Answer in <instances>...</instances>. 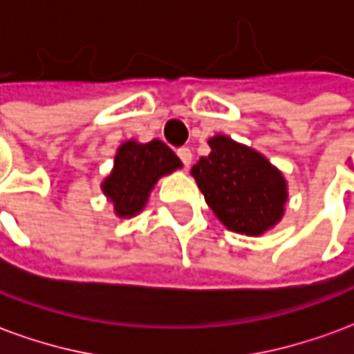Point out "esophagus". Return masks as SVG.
<instances>
[{"mask_svg":"<svg viewBox=\"0 0 354 354\" xmlns=\"http://www.w3.org/2000/svg\"><path fill=\"white\" fill-rule=\"evenodd\" d=\"M177 156H179V160L183 162V166H190V162H192V152H190L188 147H180V149H177Z\"/></svg>","mask_w":354,"mask_h":354,"instance_id":"obj_1","label":"esophagus"}]
</instances>
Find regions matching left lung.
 <instances>
[{
	"label": "left lung",
	"instance_id": "left-lung-1",
	"mask_svg": "<svg viewBox=\"0 0 354 354\" xmlns=\"http://www.w3.org/2000/svg\"><path fill=\"white\" fill-rule=\"evenodd\" d=\"M209 156L198 160L192 175L218 221L247 236H260L279 223L286 202L283 175L260 152L226 136L209 139Z\"/></svg>",
	"mask_w": 354,
	"mask_h": 354
}]
</instances>
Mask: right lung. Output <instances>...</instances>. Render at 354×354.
<instances>
[{"instance_id": "1", "label": "right lung", "mask_w": 354, "mask_h": 354, "mask_svg": "<svg viewBox=\"0 0 354 354\" xmlns=\"http://www.w3.org/2000/svg\"><path fill=\"white\" fill-rule=\"evenodd\" d=\"M180 167V160L166 143L128 141L117 152L115 169L103 183V192L115 203L118 216L138 215L154 183Z\"/></svg>"}]
</instances>
